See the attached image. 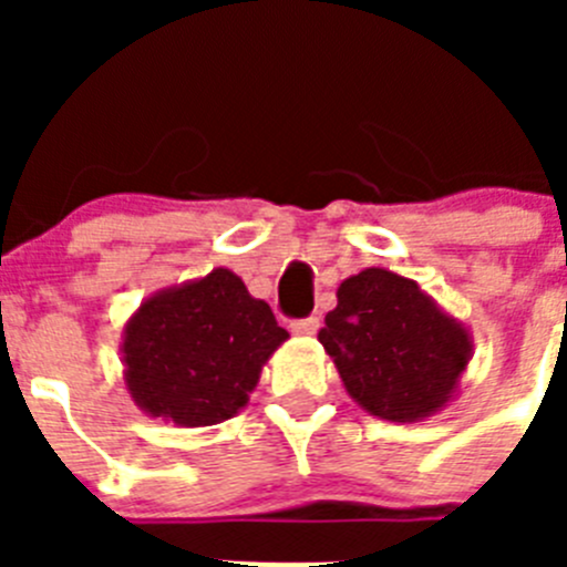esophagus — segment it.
Returning <instances> with one entry per match:
<instances>
[{
	"mask_svg": "<svg viewBox=\"0 0 567 567\" xmlns=\"http://www.w3.org/2000/svg\"><path fill=\"white\" fill-rule=\"evenodd\" d=\"M320 327V320L315 318H303V320H292V334H315Z\"/></svg>",
	"mask_w": 567,
	"mask_h": 567,
	"instance_id": "1",
	"label": "esophagus"
}]
</instances>
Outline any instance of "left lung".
Masks as SVG:
<instances>
[{
  "mask_svg": "<svg viewBox=\"0 0 567 567\" xmlns=\"http://www.w3.org/2000/svg\"><path fill=\"white\" fill-rule=\"evenodd\" d=\"M349 398L392 423L443 412L474 354L471 329L417 280L369 267L338 287V307L318 332Z\"/></svg>",
  "mask_w": 567,
  "mask_h": 567,
  "instance_id": "1",
  "label": "left lung"
}]
</instances>
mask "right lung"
<instances>
[{"mask_svg":"<svg viewBox=\"0 0 567 567\" xmlns=\"http://www.w3.org/2000/svg\"><path fill=\"white\" fill-rule=\"evenodd\" d=\"M272 309L233 269L158 289L130 315L122 334L124 385L150 417L184 429L215 425L249 403L284 340Z\"/></svg>","mask_w":567,"mask_h":567,"instance_id":"right-lung-1","label":"right lung"}]
</instances>
